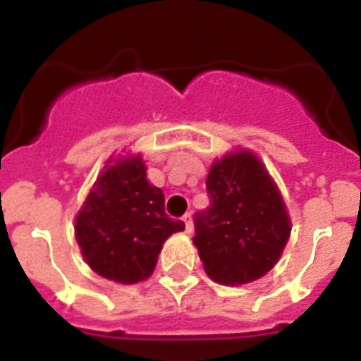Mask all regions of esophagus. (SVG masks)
<instances>
[{"mask_svg": "<svg viewBox=\"0 0 361 361\" xmlns=\"http://www.w3.org/2000/svg\"><path fill=\"white\" fill-rule=\"evenodd\" d=\"M181 221L185 223L187 234H191V232H192V215L191 214H185V215H183V217H181Z\"/></svg>", "mask_w": 361, "mask_h": 361, "instance_id": "1", "label": "esophagus"}]
</instances>
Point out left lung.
<instances>
[{
	"instance_id": "left-lung-1",
	"label": "left lung",
	"mask_w": 361,
	"mask_h": 361,
	"mask_svg": "<svg viewBox=\"0 0 361 361\" xmlns=\"http://www.w3.org/2000/svg\"><path fill=\"white\" fill-rule=\"evenodd\" d=\"M206 185L212 206L195 219L192 243L215 283L240 286L279 262L290 238V215L277 183L249 147L215 159Z\"/></svg>"
}]
</instances>
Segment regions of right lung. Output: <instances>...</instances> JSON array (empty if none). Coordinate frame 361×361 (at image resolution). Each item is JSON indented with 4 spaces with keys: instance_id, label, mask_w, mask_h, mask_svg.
<instances>
[{
    "instance_id": "right-lung-1",
    "label": "right lung",
    "mask_w": 361,
    "mask_h": 361,
    "mask_svg": "<svg viewBox=\"0 0 361 361\" xmlns=\"http://www.w3.org/2000/svg\"><path fill=\"white\" fill-rule=\"evenodd\" d=\"M146 170L140 153L110 155L75 217L86 264L120 285L152 277L164 241L185 228L164 214L163 191L149 183Z\"/></svg>"
}]
</instances>
